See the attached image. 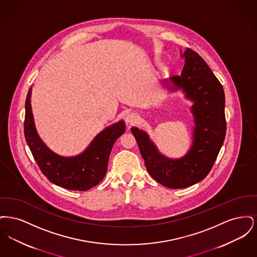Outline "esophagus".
Returning a JSON list of instances; mask_svg holds the SVG:
<instances>
[{"mask_svg": "<svg viewBox=\"0 0 257 257\" xmlns=\"http://www.w3.org/2000/svg\"><path fill=\"white\" fill-rule=\"evenodd\" d=\"M139 120V115L137 113L134 112H131L129 113L127 116H126V121L130 124H134Z\"/></svg>", "mask_w": 257, "mask_h": 257, "instance_id": "1", "label": "esophagus"}]
</instances>
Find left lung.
Segmentation results:
<instances>
[{"label": "left lung", "mask_w": 257, "mask_h": 257, "mask_svg": "<svg viewBox=\"0 0 257 257\" xmlns=\"http://www.w3.org/2000/svg\"><path fill=\"white\" fill-rule=\"evenodd\" d=\"M180 53L185 59L182 73L172 76L170 81L183 88L187 97L195 102L192 110L196 127L189 153L181 159H168L160 154L147 133L131 128L148 173L171 189L186 188L204 179L218 157L226 133L225 97L220 81L196 52L187 48Z\"/></svg>", "instance_id": "8db88e82"}]
</instances>
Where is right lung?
Here are the masks:
<instances>
[{
	"instance_id": "obj_1",
	"label": "right lung",
	"mask_w": 257,
	"mask_h": 257,
	"mask_svg": "<svg viewBox=\"0 0 257 257\" xmlns=\"http://www.w3.org/2000/svg\"><path fill=\"white\" fill-rule=\"evenodd\" d=\"M31 88L25 103L24 135L27 145L42 173L52 183L68 190L87 191L104 178L115 141L125 132L119 121L102 131L79 156L65 158L52 152L39 139L31 108Z\"/></svg>"
}]
</instances>
